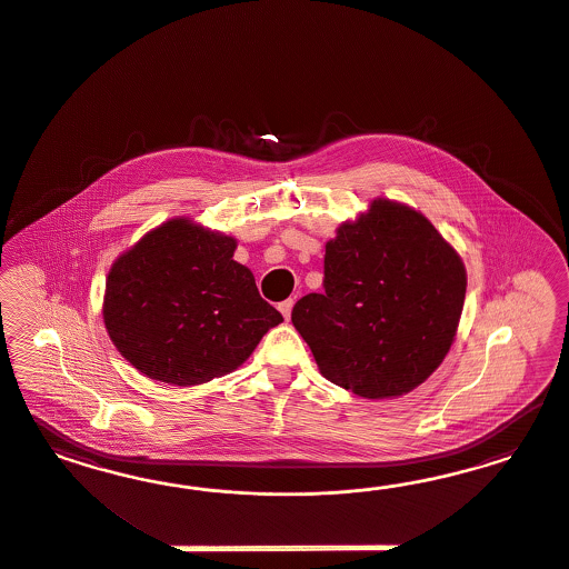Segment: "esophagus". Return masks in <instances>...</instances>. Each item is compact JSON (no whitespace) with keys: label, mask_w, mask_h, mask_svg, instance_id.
<instances>
[{"label":"esophagus","mask_w":569,"mask_h":569,"mask_svg":"<svg viewBox=\"0 0 569 569\" xmlns=\"http://www.w3.org/2000/svg\"><path fill=\"white\" fill-rule=\"evenodd\" d=\"M292 298H288V300H283V302H279V310H281V315H283L286 319H290V315H292Z\"/></svg>","instance_id":"esophagus-1"}]
</instances>
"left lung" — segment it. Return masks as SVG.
Returning <instances> with one entry per match:
<instances>
[{
	"label": "left lung",
	"instance_id": "obj_1",
	"mask_svg": "<svg viewBox=\"0 0 569 569\" xmlns=\"http://www.w3.org/2000/svg\"><path fill=\"white\" fill-rule=\"evenodd\" d=\"M466 288L459 254L423 214L376 200L328 241L323 292L300 298L292 323L331 383L400 397L447 357Z\"/></svg>",
	"mask_w": 569,
	"mask_h": 569
}]
</instances>
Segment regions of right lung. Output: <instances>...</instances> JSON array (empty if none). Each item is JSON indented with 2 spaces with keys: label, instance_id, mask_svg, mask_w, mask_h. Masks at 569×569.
<instances>
[{
  "label": "right lung",
  "instance_id": "add662e5",
  "mask_svg": "<svg viewBox=\"0 0 569 569\" xmlns=\"http://www.w3.org/2000/svg\"><path fill=\"white\" fill-rule=\"evenodd\" d=\"M233 252V238L172 219L112 264L103 323L143 376L172 386L221 378L283 321Z\"/></svg>",
  "mask_w": 569,
  "mask_h": 569
}]
</instances>
